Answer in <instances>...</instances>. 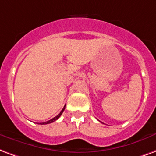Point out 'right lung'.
<instances>
[{
	"instance_id": "1",
	"label": "right lung",
	"mask_w": 156,
	"mask_h": 156,
	"mask_svg": "<svg viewBox=\"0 0 156 156\" xmlns=\"http://www.w3.org/2000/svg\"><path fill=\"white\" fill-rule=\"evenodd\" d=\"M64 109H65V106H64V107H63V109H62V111H61V112H60V113L58 114V116H55L54 118H52L51 120H49V121H48V122H42V123H40V124H41V125H45V124H49V123H52V122H55L56 120H58V118H59V116H60L61 115H62V113H63V111H64Z\"/></svg>"
}]
</instances>
